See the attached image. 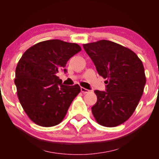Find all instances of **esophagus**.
Returning <instances> with one entry per match:
<instances>
[{
  "label": "esophagus",
  "instance_id": "34e87169",
  "mask_svg": "<svg viewBox=\"0 0 159 159\" xmlns=\"http://www.w3.org/2000/svg\"><path fill=\"white\" fill-rule=\"evenodd\" d=\"M81 92L83 93L84 94H85V93H88L90 92V90H87V89L84 88V87H81Z\"/></svg>",
  "mask_w": 159,
  "mask_h": 159
}]
</instances>
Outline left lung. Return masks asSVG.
Segmentation results:
<instances>
[{
  "label": "left lung",
  "instance_id": "1",
  "mask_svg": "<svg viewBox=\"0 0 159 159\" xmlns=\"http://www.w3.org/2000/svg\"><path fill=\"white\" fill-rule=\"evenodd\" d=\"M99 75L106 78V91L95 90L92 107L96 122L115 127L126 121L143 95L146 76L143 63L131 49L109 40L83 45Z\"/></svg>",
  "mask_w": 159,
  "mask_h": 159
}]
</instances>
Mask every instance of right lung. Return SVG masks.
Returning <instances> with one entry per match:
<instances>
[{
    "label": "right lung",
    "mask_w": 159,
    "mask_h": 159,
    "mask_svg": "<svg viewBox=\"0 0 159 159\" xmlns=\"http://www.w3.org/2000/svg\"><path fill=\"white\" fill-rule=\"evenodd\" d=\"M81 50L76 43L50 39L36 43L21 56L16 69L17 96L24 111L36 125L52 127L61 123L81 91L78 84L63 85L57 76Z\"/></svg>",
    "instance_id": "obj_1"
}]
</instances>
